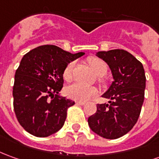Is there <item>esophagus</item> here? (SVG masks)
Masks as SVG:
<instances>
[{
  "label": "esophagus",
  "instance_id": "1",
  "mask_svg": "<svg viewBox=\"0 0 159 159\" xmlns=\"http://www.w3.org/2000/svg\"><path fill=\"white\" fill-rule=\"evenodd\" d=\"M76 103L77 104V105H81V106H83V105L85 104V103L83 102H76Z\"/></svg>",
  "mask_w": 159,
  "mask_h": 159
}]
</instances>
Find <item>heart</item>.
Segmentation results:
<instances>
[{
  "instance_id": "obj_1",
  "label": "heart",
  "mask_w": 159,
  "mask_h": 159,
  "mask_svg": "<svg viewBox=\"0 0 159 159\" xmlns=\"http://www.w3.org/2000/svg\"><path fill=\"white\" fill-rule=\"evenodd\" d=\"M89 64L90 65L91 69L94 70L95 74L99 76H104L107 70V66L106 63L101 58L92 57L89 58ZM75 66V62H70L66 68L64 69V78L66 81H70L72 78V71ZM101 80V79H100ZM102 81V80H101ZM97 89L95 87H89V86H85L81 83H76L70 85L67 89L66 93L70 98L76 100L78 102H86L91 97L95 96L97 94Z\"/></svg>"
}]
</instances>
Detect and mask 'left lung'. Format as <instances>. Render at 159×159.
I'll return each instance as SVG.
<instances>
[{"label": "left lung", "mask_w": 159, "mask_h": 159, "mask_svg": "<svg viewBox=\"0 0 159 159\" xmlns=\"http://www.w3.org/2000/svg\"><path fill=\"white\" fill-rule=\"evenodd\" d=\"M114 81L102 97L108 104H97L96 113L88 119L90 129L101 137L114 139L126 134L136 124L145 98V75L142 64L124 50L98 52Z\"/></svg>", "instance_id": "obj_1"}]
</instances>
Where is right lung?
Instances as JSON below:
<instances>
[{
	"label": "right lung",
	"instance_id": "1",
	"mask_svg": "<svg viewBox=\"0 0 159 159\" xmlns=\"http://www.w3.org/2000/svg\"><path fill=\"white\" fill-rule=\"evenodd\" d=\"M85 53L72 54L45 45L22 57L14 76V108L19 123L36 137H47L63 127L75 102L60 95L64 69Z\"/></svg>",
	"mask_w": 159,
	"mask_h": 159
}]
</instances>
